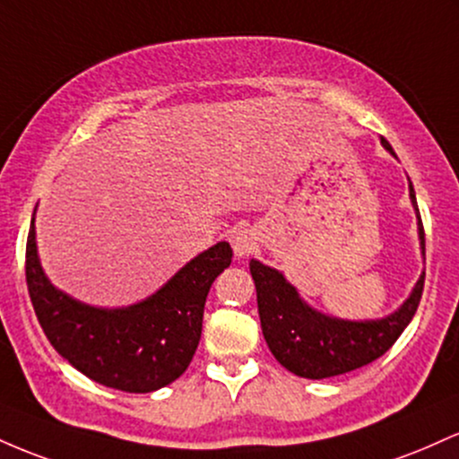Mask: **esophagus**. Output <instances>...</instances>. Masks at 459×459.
<instances>
[{
  "label": "esophagus",
  "instance_id": "obj_1",
  "mask_svg": "<svg viewBox=\"0 0 459 459\" xmlns=\"http://www.w3.org/2000/svg\"><path fill=\"white\" fill-rule=\"evenodd\" d=\"M231 249H234L236 257H245L249 254H254V249L257 247L255 243V234L251 230H238L230 236Z\"/></svg>",
  "mask_w": 459,
  "mask_h": 459
}]
</instances>
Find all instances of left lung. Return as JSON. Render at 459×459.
Wrapping results in <instances>:
<instances>
[{"mask_svg":"<svg viewBox=\"0 0 459 459\" xmlns=\"http://www.w3.org/2000/svg\"><path fill=\"white\" fill-rule=\"evenodd\" d=\"M382 145L396 158L385 138H382ZM410 199L419 219L420 254L425 255L423 221L411 182ZM249 271L255 281L262 333L271 353L281 367L306 379L333 377L382 358L410 325L425 284V273H420L410 297L388 316L347 321L314 310L286 280L284 273L262 264L260 260H251Z\"/></svg>","mask_w":459,"mask_h":459,"instance_id":"8db88e82","label":"left lung"}]
</instances>
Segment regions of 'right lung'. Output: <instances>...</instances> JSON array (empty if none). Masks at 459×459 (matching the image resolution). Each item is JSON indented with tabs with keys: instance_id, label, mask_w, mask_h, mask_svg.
<instances>
[{
	"instance_id": "obj_1",
	"label": "right lung",
	"mask_w": 459,
	"mask_h": 459,
	"mask_svg": "<svg viewBox=\"0 0 459 459\" xmlns=\"http://www.w3.org/2000/svg\"><path fill=\"white\" fill-rule=\"evenodd\" d=\"M231 255L230 243H216L152 297L127 307H97L51 284L39 260L32 216L25 280L45 336L71 367L108 388L153 393L188 368L202 338L205 297Z\"/></svg>"
}]
</instances>
